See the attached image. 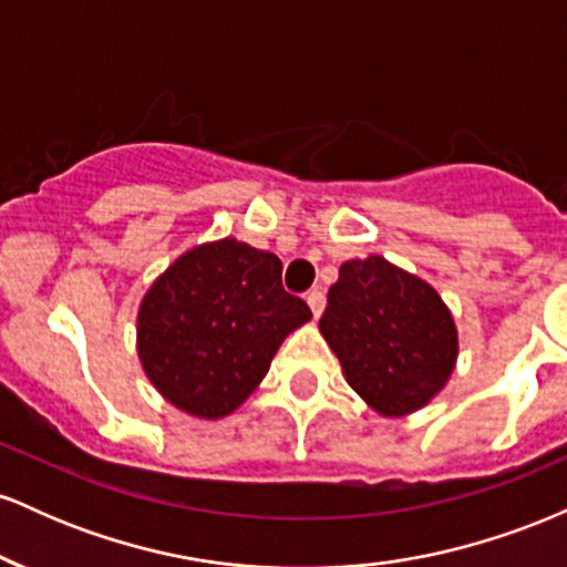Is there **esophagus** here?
<instances>
[{
    "label": "esophagus",
    "instance_id": "obj_1",
    "mask_svg": "<svg viewBox=\"0 0 567 567\" xmlns=\"http://www.w3.org/2000/svg\"><path fill=\"white\" fill-rule=\"evenodd\" d=\"M306 301H309V309L315 317H320L324 311V292L322 290H311L309 296H306Z\"/></svg>",
    "mask_w": 567,
    "mask_h": 567
}]
</instances>
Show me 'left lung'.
Wrapping results in <instances>:
<instances>
[{"mask_svg": "<svg viewBox=\"0 0 567 567\" xmlns=\"http://www.w3.org/2000/svg\"><path fill=\"white\" fill-rule=\"evenodd\" d=\"M320 330L349 386L383 415L424 408L458 354L453 317L434 288L381 256L341 266Z\"/></svg>", "mask_w": 567, "mask_h": 567, "instance_id": "8db88e82", "label": "left lung"}]
</instances>
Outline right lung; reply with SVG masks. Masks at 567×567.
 Listing matches in <instances>:
<instances>
[{
	"mask_svg": "<svg viewBox=\"0 0 567 567\" xmlns=\"http://www.w3.org/2000/svg\"><path fill=\"white\" fill-rule=\"evenodd\" d=\"M311 309L282 288L275 252L220 239L188 250L146 292L143 370L167 402L220 419L261 383L271 357Z\"/></svg>",
	"mask_w": 567,
	"mask_h": 567,
	"instance_id": "1",
	"label": "right lung"
}]
</instances>
